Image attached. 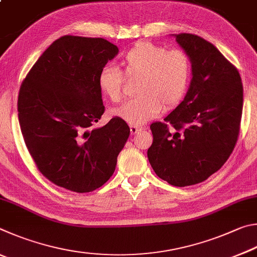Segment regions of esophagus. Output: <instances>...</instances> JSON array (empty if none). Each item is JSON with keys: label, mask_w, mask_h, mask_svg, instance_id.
I'll return each instance as SVG.
<instances>
[{"label": "esophagus", "mask_w": 257, "mask_h": 257, "mask_svg": "<svg viewBox=\"0 0 257 257\" xmlns=\"http://www.w3.org/2000/svg\"><path fill=\"white\" fill-rule=\"evenodd\" d=\"M143 130V127L142 126H134V125H132L131 127H130V131H131V134H137V133H139V132H141Z\"/></svg>", "instance_id": "1"}]
</instances>
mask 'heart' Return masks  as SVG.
<instances>
[{"label":"heart","mask_w":257,"mask_h":257,"mask_svg":"<svg viewBox=\"0 0 257 257\" xmlns=\"http://www.w3.org/2000/svg\"><path fill=\"white\" fill-rule=\"evenodd\" d=\"M120 66L125 75H139L138 94L115 108L112 114L131 125L139 126L155 118L164 106H176L187 90L190 63L179 49L139 42L124 54ZM123 82V72L114 65L103 66L98 74L99 90L112 102L120 100Z\"/></svg>","instance_id":"b5f03b06"}]
</instances>
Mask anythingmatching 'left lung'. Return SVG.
Wrapping results in <instances>:
<instances>
[{"mask_svg":"<svg viewBox=\"0 0 257 257\" xmlns=\"http://www.w3.org/2000/svg\"><path fill=\"white\" fill-rule=\"evenodd\" d=\"M175 37L190 57L192 80L165 123L150 125L148 159L158 177L184 187L208 179L231 155L240 128L242 83L236 67L208 40L192 34Z\"/></svg>","mask_w":257,"mask_h":257,"instance_id":"obj_1","label":"left lung"}]
</instances>
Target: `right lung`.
I'll use <instances>...</instances> for the list:
<instances>
[{"instance_id":"obj_1","label":"right lung","mask_w":257,"mask_h":257,"mask_svg":"<svg viewBox=\"0 0 257 257\" xmlns=\"http://www.w3.org/2000/svg\"><path fill=\"white\" fill-rule=\"evenodd\" d=\"M117 54V46L103 38L63 36L22 81V137L39 172L57 186L92 192L115 172L128 125L114 117L102 127L91 126L105 111L98 74Z\"/></svg>"}]
</instances>
